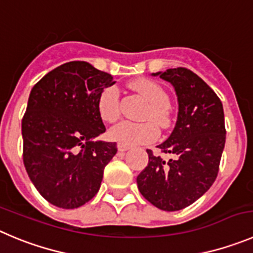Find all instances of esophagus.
<instances>
[{
  "mask_svg": "<svg viewBox=\"0 0 253 253\" xmlns=\"http://www.w3.org/2000/svg\"><path fill=\"white\" fill-rule=\"evenodd\" d=\"M117 150H119V152H126L127 150H129L128 146H125V145H121V143H119L117 145Z\"/></svg>",
  "mask_w": 253,
  "mask_h": 253,
  "instance_id": "34e87169",
  "label": "esophagus"
}]
</instances>
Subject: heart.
Returning a JSON list of instances; mask_svg holds the SVG:
<instances>
[{"label": "heart", "mask_w": 253, "mask_h": 253, "mask_svg": "<svg viewBox=\"0 0 253 253\" xmlns=\"http://www.w3.org/2000/svg\"><path fill=\"white\" fill-rule=\"evenodd\" d=\"M131 88L141 94L148 103L142 113L145 122L124 121L108 131L110 140L125 146L146 145L157 140L160 131L155 122L162 127L169 124V97L167 92L156 82L150 80H136ZM97 111L105 122L112 124L121 116L120 91L117 87L108 86L101 91L97 98ZM154 122L152 123V121Z\"/></svg>", "instance_id": "heart-1"}]
</instances>
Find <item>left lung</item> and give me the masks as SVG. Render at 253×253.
Listing matches in <instances>:
<instances>
[{"label": "left lung", "instance_id": "1", "mask_svg": "<svg viewBox=\"0 0 253 253\" xmlns=\"http://www.w3.org/2000/svg\"><path fill=\"white\" fill-rule=\"evenodd\" d=\"M160 75L174 87L178 101L176 126L164 143L165 161L147 150L148 165L137 176L141 195L164 211H178L192 205L216 180L226 142L222 102L213 89L185 67L169 68Z\"/></svg>", "mask_w": 253, "mask_h": 253}]
</instances>
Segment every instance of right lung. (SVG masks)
<instances>
[{"label": "right lung", "instance_id": "1", "mask_svg": "<svg viewBox=\"0 0 253 253\" xmlns=\"http://www.w3.org/2000/svg\"><path fill=\"white\" fill-rule=\"evenodd\" d=\"M110 73L84 61L63 63L31 89L22 119L23 165L42 197L60 209H77L100 190L116 142L92 141L106 131L97 111Z\"/></svg>", "mask_w": 253, "mask_h": 253}]
</instances>
